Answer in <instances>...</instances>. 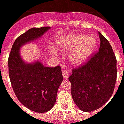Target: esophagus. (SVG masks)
Returning <instances> with one entry per match:
<instances>
[{
  "instance_id": "34e87169",
  "label": "esophagus",
  "mask_w": 124,
  "mask_h": 124,
  "mask_svg": "<svg viewBox=\"0 0 124 124\" xmlns=\"http://www.w3.org/2000/svg\"><path fill=\"white\" fill-rule=\"evenodd\" d=\"M62 76L64 77V79H67L69 76V74H68V72H66V70H62Z\"/></svg>"
}]
</instances>
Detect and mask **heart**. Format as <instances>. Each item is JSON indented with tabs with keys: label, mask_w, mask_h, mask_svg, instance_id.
Instances as JSON below:
<instances>
[{
	"label": "heart",
	"mask_w": 124,
	"mask_h": 124,
	"mask_svg": "<svg viewBox=\"0 0 124 124\" xmlns=\"http://www.w3.org/2000/svg\"><path fill=\"white\" fill-rule=\"evenodd\" d=\"M57 45L66 51H71L69 60L74 65L80 66L86 62L94 50L96 39L92 36L73 34L66 36L57 41ZM53 53L55 54L54 51Z\"/></svg>",
	"instance_id": "obj_1"
}]
</instances>
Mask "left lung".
Returning a JSON list of instances; mask_svg holds the SVG:
<instances>
[{
    "instance_id": "left-lung-1",
    "label": "left lung",
    "mask_w": 124,
    "mask_h": 124,
    "mask_svg": "<svg viewBox=\"0 0 124 124\" xmlns=\"http://www.w3.org/2000/svg\"><path fill=\"white\" fill-rule=\"evenodd\" d=\"M99 51L68 78L73 100L80 109H98L112 96L117 78L116 58L109 42L100 32Z\"/></svg>"
}]
</instances>
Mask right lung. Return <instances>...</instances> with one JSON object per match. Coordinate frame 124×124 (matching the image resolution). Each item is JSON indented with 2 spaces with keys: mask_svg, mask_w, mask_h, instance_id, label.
<instances>
[{
  "mask_svg": "<svg viewBox=\"0 0 124 124\" xmlns=\"http://www.w3.org/2000/svg\"><path fill=\"white\" fill-rule=\"evenodd\" d=\"M50 28H31L18 36L8 60L10 80L18 100L27 108L38 113L48 112L54 106L63 80L61 68L46 67L39 61L26 63L20 56V48L40 38Z\"/></svg>",
  "mask_w": 124,
  "mask_h": 124,
  "instance_id": "obj_1",
  "label": "right lung"
}]
</instances>
